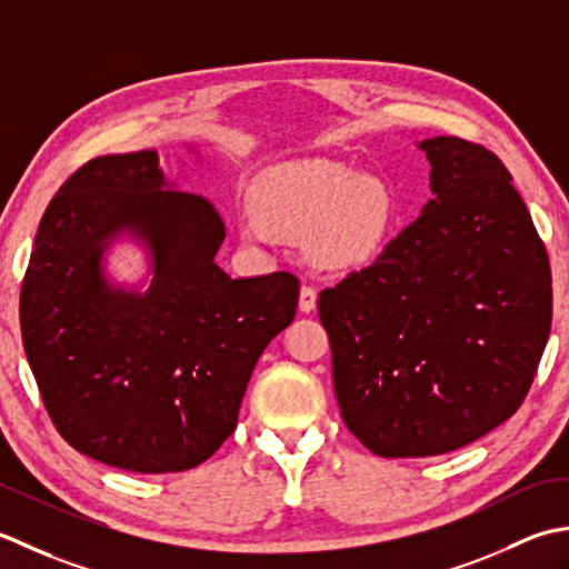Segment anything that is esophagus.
<instances>
[{
    "label": "esophagus",
    "instance_id": "34e87169",
    "mask_svg": "<svg viewBox=\"0 0 569 569\" xmlns=\"http://www.w3.org/2000/svg\"><path fill=\"white\" fill-rule=\"evenodd\" d=\"M299 309L309 315V311L317 309V289L311 284H301L299 289Z\"/></svg>",
    "mask_w": 569,
    "mask_h": 569
}]
</instances>
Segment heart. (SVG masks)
<instances>
[{"mask_svg": "<svg viewBox=\"0 0 569 569\" xmlns=\"http://www.w3.org/2000/svg\"><path fill=\"white\" fill-rule=\"evenodd\" d=\"M260 211L242 218L246 233L264 238L270 223L289 236L315 231L311 248L331 268H356L378 258L398 220V201L386 183L363 179L327 159L297 161L262 179Z\"/></svg>", "mask_w": 569, "mask_h": 569, "instance_id": "obj_1", "label": "heart"}]
</instances>
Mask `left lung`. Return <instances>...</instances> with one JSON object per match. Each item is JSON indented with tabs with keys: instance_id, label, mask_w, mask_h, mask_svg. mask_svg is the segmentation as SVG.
Segmentation results:
<instances>
[{
	"instance_id": "1",
	"label": "left lung",
	"mask_w": 569,
	"mask_h": 569,
	"mask_svg": "<svg viewBox=\"0 0 569 569\" xmlns=\"http://www.w3.org/2000/svg\"><path fill=\"white\" fill-rule=\"evenodd\" d=\"M420 149L435 199L319 295L343 422L386 459L447 455L506 422L552 321L548 250L501 159L461 137Z\"/></svg>"
}]
</instances>
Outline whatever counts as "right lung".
Returning a JSON list of instances; mask_svg holds the SVG:
<instances>
[{"instance_id":"1","label":"right lung","mask_w":569,"mask_h":569,"mask_svg":"<svg viewBox=\"0 0 569 569\" xmlns=\"http://www.w3.org/2000/svg\"><path fill=\"white\" fill-rule=\"evenodd\" d=\"M152 149L86 161L41 218L19 321L43 408L68 445L139 473L199 467L233 435L260 353L295 319L299 280H230L223 218L161 191ZM127 227L156 258L142 298L107 287L99 254Z\"/></svg>"}]
</instances>
